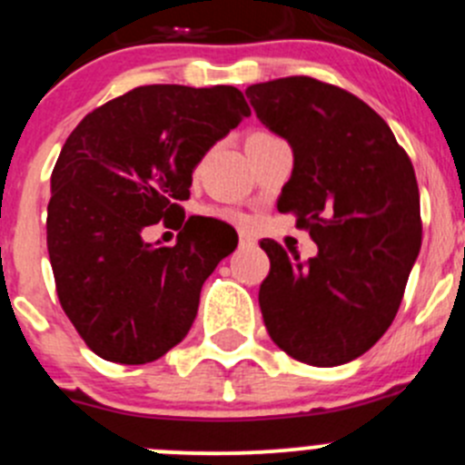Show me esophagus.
<instances>
[{
  "mask_svg": "<svg viewBox=\"0 0 465 465\" xmlns=\"http://www.w3.org/2000/svg\"><path fill=\"white\" fill-rule=\"evenodd\" d=\"M239 246H242V248L255 246V237H251L248 232H239Z\"/></svg>",
  "mask_w": 465,
  "mask_h": 465,
  "instance_id": "1",
  "label": "esophagus"
}]
</instances>
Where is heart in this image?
<instances>
[{
	"instance_id": "obj_1",
	"label": "heart",
	"mask_w": 465,
	"mask_h": 465,
	"mask_svg": "<svg viewBox=\"0 0 465 465\" xmlns=\"http://www.w3.org/2000/svg\"><path fill=\"white\" fill-rule=\"evenodd\" d=\"M214 214H219V217H222L223 222H231V223L243 222L242 214H239L237 210H232V208H219V210H214Z\"/></svg>"
}]
</instances>
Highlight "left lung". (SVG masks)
Instances as JSON below:
<instances>
[{"instance_id": "obj_1", "label": "left lung", "mask_w": 465, "mask_h": 465, "mask_svg": "<svg viewBox=\"0 0 465 465\" xmlns=\"http://www.w3.org/2000/svg\"><path fill=\"white\" fill-rule=\"evenodd\" d=\"M260 122L293 149L278 199L319 255L301 260L262 239L269 337L310 366H339L378 343L402 302L422 242L420 194L407 151L360 96L312 76L246 90Z\"/></svg>"}]
</instances>
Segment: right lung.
Segmentation results:
<instances>
[{"mask_svg":"<svg viewBox=\"0 0 465 465\" xmlns=\"http://www.w3.org/2000/svg\"><path fill=\"white\" fill-rule=\"evenodd\" d=\"M251 114L232 85H140L78 122L52 172L47 251L63 312L85 346L114 364H149L185 339L201 287L237 234L185 222L192 172ZM181 221L176 247L141 242Z\"/></svg>","mask_w":465,"mask_h":465,"instance_id":"add662e5","label":"right lung"}]
</instances>
